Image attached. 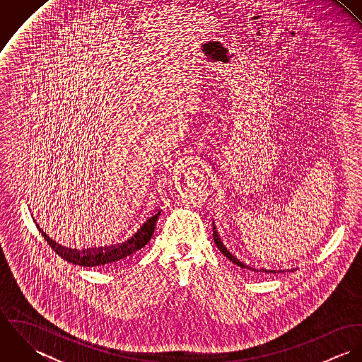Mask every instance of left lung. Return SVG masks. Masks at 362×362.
Segmentation results:
<instances>
[{
    "mask_svg": "<svg viewBox=\"0 0 362 362\" xmlns=\"http://www.w3.org/2000/svg\"><path fill=\"white\" fill-rule=\"evenodd\" d=\"M214 243H216L217 248H218V250H220V251H221L227 258L230 259V260H233L234 263H240V260H238V259L234 258V257L227 251V248L223 245V243H220V238L217 237V234H216V233H214ZM250 269H251V267H250ZM262 270H263V269H262ZM257 272H258V270H257Z\"/></svg>",
    "mask_w": 362,
    "mask_h": 362,
    "instance_id": "obj_1",
    "label": "left lung"
}]
</instances>
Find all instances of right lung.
<instances>
[{"instance_id":"right-lung-1","label":"right lung","mask_w":362,"mask_h":362,"mask_svg":"<svg viewBox=\"0 0 362 362\" xmlns=\"http://www.w3.org/2000/svg\"><path fill=\"white\" fill-rule=\"evenodd\" d=\"M158 213L149 220L135 233L128 241L118 244V245H110V247H100V248H92V250H83V251H76V250H68L64 248L58 244H55L50 237L46 235V233L42 231L43 237L49 243V245L55 251L58 257L78 266L83 267H98V266H105L111 264L114 262H118L119 259L131 257L136 251L142 250L153 237L155 233L156 221H157Z\"/></svg>"}]
</instances>
